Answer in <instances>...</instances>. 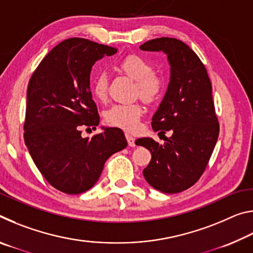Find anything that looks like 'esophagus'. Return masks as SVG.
Instances as JSON below:
<instances>
[{
    "label": "esophagus",
    "instance_id": "obj_1",
    "mask_svg": "<svg viewBox=\"0 0 253 253\" xmlns=\"http://www.w3.org/2000/svg\"><path fill=\"white\" fill-rule=\"evenodd\" d=\"M126 139H127V142H128V145H129L130 147H134L135 146V138L131 135L126 134Z\"/></svg>",
    "mask_w": 253,
    "mask_h": 253
}]
</instances>
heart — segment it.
<instances>
[{
  "label": "heart",
  "mask_w": 253,
  "mask_h": 253,
  "mask_svg": "<svg viewBox=\"0 0 253 253\" xmlns=\"http://www.w3.org/2000/svg\"><path fill=\"white\" fill-rule=\"evenodd\" d=\"M121 69L136 81L137 92L146 101L157 99L162 91V80L153 74V66L147 60L137 54L128 55L121 62ZM108 76L99 72L93 80L92 91L98 100L104 101L107 98ZM144 113L143 107L137 102L132 104H116L105 111V121L110 126L121 128L127 131H134L139 126L140 117Z\"/></svg>",
  "instance_id": "obj_1"
}]
</instances>
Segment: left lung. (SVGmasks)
Returning <instances> with one entry per match:
<instances>
[{
	"label": "left lung",
	"mask_w": 253,
	"mask_h": 253,
	"mask_svg": "<svg viewBox=\"0 0 253 253\" xmlns=\"http://www.w3.org/2000/svg\"><path fill=\"white\" fill-rule=\"evenodd\" d=\"M168 55L169 83L152 118L158 134L170 131L164 144L143 137L136 145L146 147L152 160L143 175L163 193H179L198 182L219 137V123L207 69L190 46L174 38H158L139 46Z\"/></svg>",
	"instance_id": "left-lung-1"
}]
</instances>
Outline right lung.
I'll list each match as a JSON object with an SVG mask.
<instances>
[{"mask_svg":"<svg viewBox=\"0 0 253 253\" xmlns=\"http://www.w3.org/2000/svg\"><path fill=\"white\" fill-rule=\"evenodd\" d=\"M116 52L111 46L71 38L45 55L29 81L24 142L43 177L63 193L91 188L105 162L127 146L116 127H101L91 138L81 136V127L96 129L100 121L90 90L91 68Z\"/></svg>","mask_w":253,"mask_h":253,"instance_id":"obj_1","label":"right lung"}]
</instances>
